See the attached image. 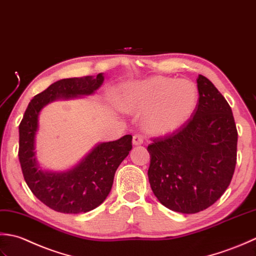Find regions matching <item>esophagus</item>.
I'll return each instance as SVG.
<instances>
[{
    "instance_id": "34e87169",
    "label": "esophagus",
    "mask_w": 256,
    "mask_h": 256,
    "mask_svg": "<svg viewBox=\"0 0 256 256\" xmlns=\"http://www.w3.org/2000/svg\"><path fill=\"white\" fill-rule=\"evenodd\" d=\"M142 142H144V138H142V134H134V137H132V144H142Z\"/></svg>"
}]
</instances>
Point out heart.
I'll return each mask as SVG.
<instances>
[{"label": "heart", "instance_id": "heart-1", "mask_svg": "<svg viewBox=\"0 0 256 256\" xmlns=\"http://www.w3.org/2000/svg\"><path fill=\"white\" fill-rule=\"evenodd\" d=\"M120 99L126 110L146 112L150 132L164 134L190 120L199 105V90L190 80L154 76L124 87Z\"/></svg>", "mask_w": 256, "mask_h": 256}]
</instances>
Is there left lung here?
Segmentation results:
<instances>
[{
  "mask_svg": "<svg viewBox=\"0 0 256 256\" xmlns=\"http://www.w3.org/2000/svg\"><path fill=\"white\" fill-rule=\"evenodd\" d=\"M199 105L176 132L151 138L148 178L154 196L172 211L196 213L230 186L236 164L238 130L232 109L206 77L196 80Z\"/></svg>",
  "mask_w": 256,
  "mask_h": 256,
  "instance_id": "left-lung-1",
  "label": "left lung"
}]
</instances>
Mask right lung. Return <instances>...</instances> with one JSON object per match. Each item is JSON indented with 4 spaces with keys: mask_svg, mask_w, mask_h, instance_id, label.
I'll list each match as a JSON object with an SVG mask.
<instances>
[{
    "mask_svg": "<svg viewBox=\"0 0 256 256\" xmlns=\"http://www.w3.org/2000/svg\"><path fill=\"white\" fill-rule=\"evenodd\" d=\"M104 82L100 72L92 78H65L52 84L30 102L18 126V159L24 180L45 206L62 213H85L105 201L116 170L132 148V136L99 144L75 168L60 174L38 169L35 159V134L40 109L57 98L90 95Z\"/></svg>",
    "mask_w": 256,
    "mask_h": 256,
    "instance_id": "obj_1",
    "label": "right lung"
}]
</instances>
